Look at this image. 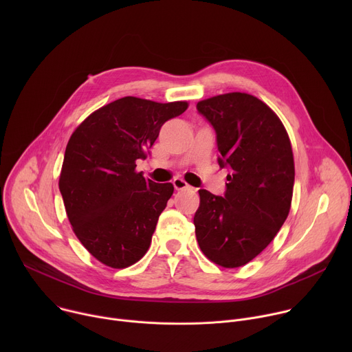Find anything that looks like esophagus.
<instances>
[{
    "instance_id": "esophagus-1",
    "label": "esophagus",
    "mask_w": 352,
    "mask_h": 352,
    "mask_svg": "<svg viewBox=\"0 0 352 352\" xmlns=\"http://www.w3.org/2000/svg\"><path fill=\"white\" fill-rule=\"evenodd\" d=\"M173 185H174V188H175L177 190H182V189H189V188H190V186L188 185V182L184 181L182 178H175V179L173 181Z\"/></svg>"
}]
</instances>
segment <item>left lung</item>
<instances>
[{"label":"left lung","instance_id":"1","mask_svg":"<svg viewBox=\"0 0 352 352\" xmlns=\"http://www.w3.org/2000/svg\"><path fill=\"white\" fill-rule=\"evenodd\" d=\"M216 131L219 164L227 189L217 196L199 189L193 224L208 259L232 269L256 258L284 224L294 189V156L276 113L258 97L227 93L196 104Z\"/></svg>","mask_w":352,"mask_h":352}]
</instances>
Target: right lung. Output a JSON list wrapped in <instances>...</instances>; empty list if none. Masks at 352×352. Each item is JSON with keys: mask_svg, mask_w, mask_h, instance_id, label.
<instances>
[{"mask_svg": "<svg viewBox=\"0 0 352 352\" xmlns=\"http://www.w3.org/2000/svg\"><path fill=\"white\" fill-rule=\"evenodd\" d=\"M186 109L126 96L91 113L69 138L60 192L75 235L106 266L124 269L147 252L174 186L146 179L136 160Z\"/></svg>", "mask_w": 352, "mask_h": 352, "instance_id": "right-lung-1", "label": "right lung"}]
</instances>
